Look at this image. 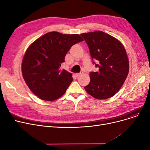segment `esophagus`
<instances>
[{
	"mask_svg": "<svg viewBox=\"0 0 150 150\" xmlns=\"http://www.w3.org/2000/svg\"><path fill=\"white\" fill-rule=\"evenodd\" d=\"M80 75H81V74H80V73H76V74H75V76H77V77H78V76H79Z\"/></svg>",
	"mask_w": 150,
	"mask_h": 150,
	"instance_id": "34e87169",
	"label": "esophagus"
}]
</instances>
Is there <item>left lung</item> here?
Segmentation results:
<instances>
[{
	"mask_svg": "<svg viewBox=\"0 0 150 150\" xmlns=\"http://www.w3.org/2000/svg\"><path fill=\"white\" fill-rule=\"evenodd\" d=\"M98 72H90L91 80L84 89L98 100L113 97L120 90L129 72V61L122 44L101 31L82 33ZM93 60H97L99 64Z\"/></svg>",
	"mask_w": 150,
	"mask_h": 150,
	"instance_id": "1",
	"label": "left lung"
}]
</instances>
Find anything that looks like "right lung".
<instances>
[{"label":"right lung","instance_id":"right-lung-1","mask_svg":"<svg viewBox=\"0 0 150 150\" xmlns=\"http://www.w3.org/2000/svg\"><path fill=\"white\" fill-rule=\"evenodd\" d=\"M83 41L78 34L52 31L31 44L22 63V76L31 91L45 101L64 95L73 78L72 74L59 69L61 64L72 46Z\"/></svg>","mask_w":150,"mask_h":150}]
</instances>
